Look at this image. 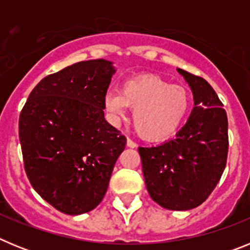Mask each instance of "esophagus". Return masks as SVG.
<instances>
[{
	"instance_id": "obj_1",
	"label": "esophagus",
	"mask_w": 250,
	"mask_h": 250,
	"mask_svg": "<svg viewBox=\"0 0 250 250\" xmlns=\"http://www.w3.org/2000/svg\"><path fill=\"white\" fill-rule=\"evenodd\" d=\"M126 144H127V146H129V147H132V149H134V147H136V143H135V141H132L131 139H130V138H127Z\"/></svg>"
}]
</instances>
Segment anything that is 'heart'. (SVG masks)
I'll list each match as a JSON object with an SVG mask.
<instances>
[{"mask_svg":"<svg viewBox=\"0 0 250 250\" xmlns=\"http://www.w3.org/2000/svg\"><path fill=\"white\" fill-rule=\"evenodd\" d=\"M127 107L139 135L147 141H165L182 127L190 110V92L184 85L161 76L138 75L127 79L119 92H107L105 109L114 120H121Z\"/></svg>","mask_w":250,"mask_h":250,"instance_id":"b5f03b06","label":"heart"}]
</instances>
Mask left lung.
<instances>
[{
	"instance_id": "obj_1",
	"label": "left lung",
	"mask_w": 250,
	"mask_h": 250,
	"mask_svg": "<svg viewBox=\"0 0 250 250\" xmlns=\"http://www.w3.org/2000/svg\"><path fill=\"white\" fill-rule=\"evenodd\" d=\"M178 71L193 90L190 118L175 139L139 147V154L151 199L169 210H189L204 203L222 178L229 149L228 118L207 80Z\"/></svg>"
}]
</instances>
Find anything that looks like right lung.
<instances>
[{
    "label": "right lung",
    "mask_w": 250,
    "mask_h": 250,
    "mask_svg": "<svg viewBox=\"0 0 250 250\" xmlns=\"http://www.w3.org/2000/svg\"><path fill=\"white\" fill-rule=\"evenodd\" d=\"M115 70L81 61L43 77L20 114L23 167L41 198L61 213H87L109 187L126 138L104 118Z\"/></svg>",
    "instance_id": "add662e5"
}]
</instances>
